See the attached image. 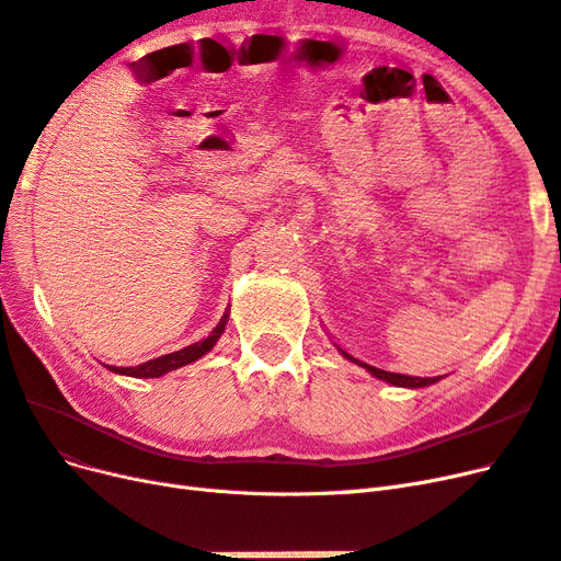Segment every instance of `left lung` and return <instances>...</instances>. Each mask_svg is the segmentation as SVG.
<instances>
[{
  "label": "left lung",
  "mask_w": 561,
  "mask_h": 561,
  "mask_svg": "<svg viewBox=\"0 0 561 561\" xmlns=\"http://www.w3.org/2000/svg\"><path fill=\"white\" fill-rule=\"evenodd\" d=\"M340 352H342V350H340ZM342 354H345L350 360H354V364L364 366L370 375H375V377H379V379H385V382L396 385V387H412V389H420V387H428V385H433V382H438V379H440V377H412V375H403V373H389V370H382V368L368 366V364H364V360L354 358V356H352V354H347V352H342Z\"/></svg>",
  "instance_id": "left-lung-1"
}]
</instances>
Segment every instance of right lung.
I'll return each instance as SVG.
<instances>
[{
	"label": "right lung",
	"instance_id": "1",
	"mask_svg": "<svg viewBox=\"0 0 561 561\" xmlns=\"http://www.w3.org/2000/svg\"><path fill=\"white\" fill-rule=\"evenodd\" d=\"M226 317L219 321V327H216L214 331H211V335L209 337H205V340H201V342H195V345H191V347H186V350H179V352H172V354H165V356H158V358H151V360H147V364H141V366H133V368H121V366H106L110 370H114V373H118V375H130V377H160V375H165V373H170V370H176V368H182V366H186V364H193V360H197L201 356H205L214 345H216V340L221 337V333H224V329H226Z\"/></svg>",
	"mask_w": 561,
	"mask_h": 561
}]
</instances>
